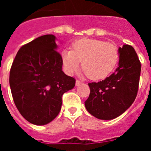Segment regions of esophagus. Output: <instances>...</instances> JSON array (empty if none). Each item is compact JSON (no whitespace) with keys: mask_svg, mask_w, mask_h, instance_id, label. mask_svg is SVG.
<instances>
[{"mask_svg":"<svg viewBox=\"0 0 151 151\" xmlns=\"http://www.w3.org/2000/svg\"><path fill=\"white\" fill-rule=\"evenodd\" d=\"M82 83V82H81V81H79V80H76V86H78V85H80Z\"/></svg>","mask_w":151,"mask_h":151,"instance_id":"1","label":"esophagus"}]
</instances>
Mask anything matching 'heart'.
<instances>
[{
	"label": "heart",
	"mask_w": 151,
	"mask_h": 151,
	"mask_svg": "<svg viewBox=\"0 0 151 151\" xmlns=\"http://www.w3.org/2000/svg\"><path fill=\"white\" fill-rule=\"evenodd\" d=\"M72 47L73 50L62 52L63 66L68 75L76 71L82 62V69L91 79H103L113 71L118 62V49L113 43L84 38L74 42Z\"/></svg>",
	"instance_id": "heart-1"
}]
</instances>
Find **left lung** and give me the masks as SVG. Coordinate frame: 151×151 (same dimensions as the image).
<instances>
[{
	"label": "left lung",
	"mask_w": 151,
	"mask_h": 151,
	"mask_svg": "<svg viewBox=\"0 0 151 151\" xmlns=\"http://www.w3.org/2000/svg\"><path fill=\"white\" fill-rule=\"evenodd\" d=\"M118 68L111 76L89 83L90 94L85 106L92 116L104 120L119 116L135 100L141 75V63L130 45L119 48Z\"/></svg>",
	"instance_id": "8db88e82"
}]
</instances>
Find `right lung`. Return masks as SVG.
Returning <instances> with one entry per match:
<instances>
[{
    "label": "right lung",
    "instance_id": "add662e5",
    "mask_svg": "<svg viewBox=\"0 0 151 151\" xmlns=\"http://www.w3.org/2000/svg\"><path fill=\"white\" fill-rule=\"evenodd\" d=\"M56 37L45 35L23 45L10 73L13 101L21 115L37 125L49 123L59 114L62 96L76 85L63 72Z\"/></svg>",
    "mask_w": 151,
    "mask_h": 151
}]
</instances>
